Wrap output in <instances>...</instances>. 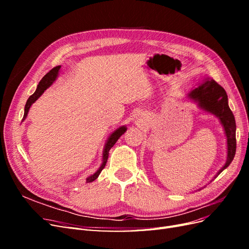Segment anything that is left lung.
<instances>
[{"mask_svg": "<svg viewBox=\"0 0 249 249\" xmlns=\"http://www.w3.org/2000/svg\"><path fill=\"white\" fill-rule=\"evenodd\" d=\"M188 99L197 104V107L219 119L227 137V161L216 173L217 178L228 168L236 154V122L229 107L228 94L225 90L213 80L207 78L188 93Z\"/></svg>", "mask_w": 249, "mask_h": 249, "instance_id": "left-lung-1", "label": "left lung"}]
</instances>
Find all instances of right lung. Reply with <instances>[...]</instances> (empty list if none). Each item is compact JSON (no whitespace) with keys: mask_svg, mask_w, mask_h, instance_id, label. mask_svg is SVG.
Instances as JSON below:
<instances>
[{"mask_svg":"<svg viewBox=\"0 0 249 249\" xmlns=\"http://www.w3.org/2000/svg\"><path fill=\"white\" fill-rule=\"evenodd\" d=\"M60 65L54 67L52 71H50L46 76H44L41 81L38 83V85H37V88L35 90V92L29 97L27 103H26V106H25V113H24V117H22V120H25L28 116V113H29V110L30 108H31L32 105L39 99V97L43 94V92L46 91V90L48 88H50L53 83H54L58 76H59V71H60ZM126 131V126L125 125H122L117 127V129L115 131H113L110 135L109 137L106 141V143H105V146H104V149H103V156H102V164L100 168L97 169L94 173H92V175H90L89 177L86 178V182L87 183H91L93 182V180H95L97 178H99L100 173L102 172V170L105 168V166H106V163H107V160H108V157H109V150L111 149V147L115 144L116 141L118 140V138L122 136L123 134H124Z\"/></svg>","mask_w":249,"mask_h":249,"instance_id":"add662e5","label":"right lung"}]
</instances>
